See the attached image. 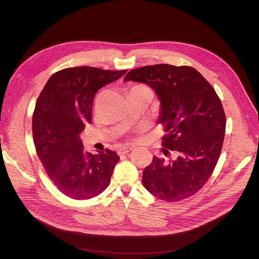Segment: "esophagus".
I'll return each mask as SVG.
<instances>
[{
	"label": "esophagus",
	"instance_id": "1",
	"mask_svg": "<svg viewBox=\"0 0 259 259\" xmlns=\"http://www.w3.org/2000/svg\"><path fill=\"white\" fill-rule=\"evenodd\" d=\"M132 150H133V147H121L117 150V153H118V155H124V154L129 153Z\"/></svg>",
	"mask_w": 259,
	"mask_h": 259
}]
</instances>
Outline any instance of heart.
<instances>
[{
    "label": "heart",
    "mask_w": 259,
    "mask_h": 259,
    "mask_svg": "<svg viewBox=\"0 0 259 259\" xmlns=\"http://www.w3.org/2000/svg\"><path fill=\"white\" fill-rule=\"evenodd\" d=\"M135 87H146V86H144V85H139V86H135ZM146 88H148V87H146Z\"/></svg>",
    "instance_id": "b5f03b06"
}]
</instances>
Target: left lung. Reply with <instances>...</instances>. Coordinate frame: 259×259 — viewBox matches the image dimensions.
<instances>
[{
    "mask_svg": "<svg viewBox=\"0 0 259 259\" xmlns=\"http://www.w3.org/2000/svg\"><path fill=\"white\" fill-rule=\"evenodd\" d=\"M124 80L149 85L161 104L158 124L166 132L161 145L170 160L154 156L143 172L144 187L168 202L194 195L210 179L222 152L226 114L219 95L190 66H144L130 70Z\"/></svg>",
    "mask_w": 259,
    "mask_h": 259,
    "instance_id": "left-lung-1",
    "label": "left lung"
}]
</instances>
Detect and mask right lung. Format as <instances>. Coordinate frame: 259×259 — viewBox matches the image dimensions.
I'll list each match as a JSON object with an SVG mask.
<instances>
[{
  "label": "right lung",
  "mask_w": 259,
  "mask_h": 259,
  "mask_svg": "<svg viewBox=\"0 0 259 259\" xmlns=\"http://www.w3.org/2000/svg\"><path fill=\"white\" fill-rule=\"evenodd\" d=\"M126 71L65 68L50 76L38 95L32 115L36 154L49 180L68 197L90 199L110 183L119 156L109 149L86 152L79 134L92 120L95 93Z\"/></svg>",
  "instance_id": "1"
}]
</instances>
